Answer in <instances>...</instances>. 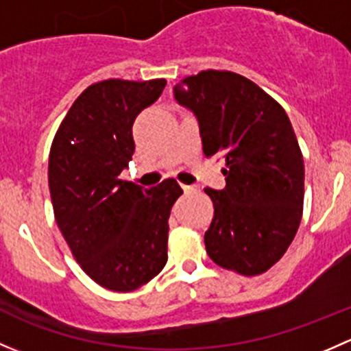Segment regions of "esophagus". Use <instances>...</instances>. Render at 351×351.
<instances>
[{
  "label": "esophagus",
  "mask_w": 351,
  "mask_h": 351,
  "mask_svg": "<svg viewBox=\"0 0 351 351\" xmlns=\"http://www.w3.org/2000/svg\"><path fill=\"white\" fill-rule=\"evenodd\" d=\"M183 190H185V193H192V192H197V186L195 185H183Z\"/></svg>",
  "instance_id": "esophagus-1"
}]
</instances>
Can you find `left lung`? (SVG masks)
Listing matches in <instances>:
<instances>
[{"label": "left lung", "instance_id": "8db88e82", "mask_svg": "<svg viewBox=\"0 0 351 351\" xmlns=\"http://www.w3.org/2000/svg\"><path fill=\"white\" fill-rule=\"evenodd\" d=\"M173 91L195 113L205 158L226 162V189H205L208 256L244 277L265 274L289 250L304 208V158L285 110L232 71H200Z\"/></svg>", "mask_w": 351, "mask_h": 351}]
</instances>
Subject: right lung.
Returning a JSON list of instances; mask_svg holds the SVG:
<instances>
[{"instance_id":"add662e5","label":"right lung","mask_w":351,"mask_h":351,"mask_svg":"<svg viewBox=\"0 0 351 351\" xmlns=\"http://www.w3.org/2000/svg\"><path fill=\"white\" fill-rule=\"evenodd\" d=\"M165 86L162 77L93 83L71 105L49 154L56 222L84 274L115 292L147 284L168 261V219L182 186L120 180L136 149L134 120Z\"/></svg>"}]
</instances>
